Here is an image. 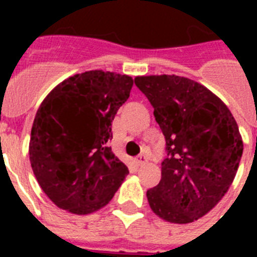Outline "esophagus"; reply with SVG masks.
<instances>
[{
    "mask_svg": "<svg viewBox=\"0 0 257 257\" xmlns=\"http://www.w3.org/2000/svg\"><path fill=\"white\" fill-rule=\"evenodd\" d=\"M145 163H147V156H144V155H140V156L136 157V164L139 165V167L144 165Z\"/></svg>",
    "mask_w": 257,
    "mask_h": 257,
    "instance_id": "obj_1",
    "label": "esophagus"
}]
</instances>
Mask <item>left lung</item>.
<instances>
[{"label": "left lung", "mask_w": 257, "mask_h": 257, "mask_svg": "<svg viewBox=\"0 0 257 257\" xmlns=\"http://www.w3.org/2000/svg\"><path fill=\"white\" fill-rule=\"evenodd\" d=\"M135 84L153 106L165 137L161 180L147 192L149 207L169 223L203 217L223 199L243 155L239 126L219 97L175 74L141 76Z\"/></svg>", "instance_id": "obj_1"}]
</instances>
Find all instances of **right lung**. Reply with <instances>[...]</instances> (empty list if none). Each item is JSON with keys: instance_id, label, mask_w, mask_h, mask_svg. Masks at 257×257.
I'll use <instances>...</instances> for the list:
<instances>
[{"instance_id": "right-lung-1", "label": "right lung", "mask_w": 257, "mask_h": 257, "mask_svg": "<svg viewBox=\"0 0 257 257\" xmlns=\"http://www.w3.org/2000/svg\"><path fill=\"white\" fill-rule=\"evenodd\" d=\"M133 80L89 70L58 84L40 105L29 143L34 176L58 208L88 215L112 200L129 171L108 141Z\"/></svg>"}]
</instances>
